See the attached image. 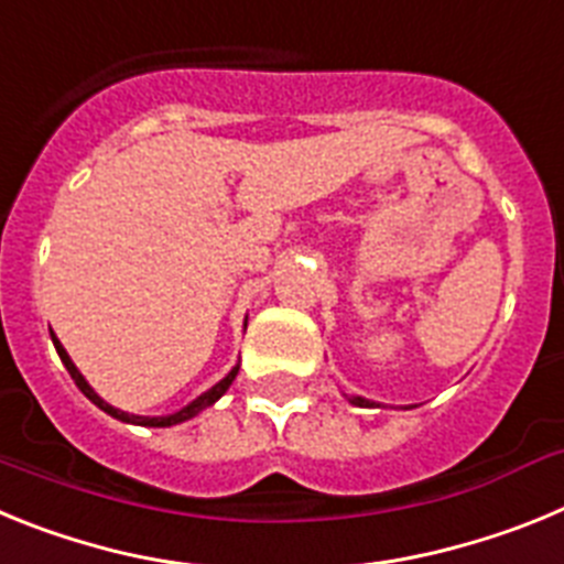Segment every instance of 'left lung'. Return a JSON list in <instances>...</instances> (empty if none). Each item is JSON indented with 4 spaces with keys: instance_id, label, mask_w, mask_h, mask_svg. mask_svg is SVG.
Returning a JSON list of instances; mask_svg holds the SVG:
<instances>
[{
    "instance_id": "1",
    "label": "left lung",
    "mask_w": 564,
    "mask_h": 564,
    "mask_svg": "<svg viewBox=\"0 0 564 564\" xmlns=\"http://www.w3.org/2000/svg\"><path fill=\"white\" fill-rule=\"evenodd\" d=\"M347 401H350L352 406H381V403L367 401V398H361V395H347Z\"/></svg>"
}]
</instances>
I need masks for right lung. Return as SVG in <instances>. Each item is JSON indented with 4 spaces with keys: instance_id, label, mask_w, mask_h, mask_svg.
I'll return each mask as SVG.
<instances>
[{
    "instance_id": "obj_1",
    "label": "right lung",
    "mask_w": 564,
    "mask_h": 564,
    "mask_svg": "<svg viewBox=\"0 0 564 564\" xmlns=\"http://www.w3.org/2000/svg\"><path fill=\"white\" fill-rule=\"evenodd\" d=\"M50 338H53V347H56L58 358H62V364H64V367H67L69 378H73V381H76L78 390H82L84 395L89 398V401L96 403L98 410H104V412H107V415H112L115 421L132 423V426H177V423L188 421V417L200 415L203 410H208V406H214V403H217V401H220L223 395H226L228 387H231L234 378H237V372H239V364H234L231 372H228V376L223 378V381L214 383L212 390H206V392H203V395H197V398H194V401H188L186 406H183V410L172 412V415H154V417H149V415H129V412H123V410H115L112 403L104 401V398L98 395V392L93 390V387H89V381H87V378L82 376V370H78L76 364H73V358L67 356V350H64V347H62V341H58V338H56V333L50 330Z\"/></svg>"
}]
</instances>
